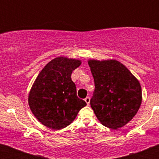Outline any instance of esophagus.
I'll list each match as a JSON object with an SVG mask.
<instances>
[{
    "label": "esophagus",
    "instance_id": "esophagus-1",
    "mask_svg": "<svg viewBox=\"0 0 159 159\" xmlns=\"http://www.w3.org/2000/svg\"><path fill=\"white\" fill-rule=\"evenodd\" d=\"M84 101L86 102L87 104L89 105V103H90V98H89V97H86V98L84 99Z\"/></svg>",
    "mask_w": 159,
    "mask_h": 159
}]
</instances>
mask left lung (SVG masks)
<instances>
[{
    "mask_svg": "<svg viewBox=\"0 0 159 159\" xmlns=\"http://www.w3.org/2000/svg\"><path fill=\"white\" fill-rule=\"evenodd\" d=\"M95 81L90 103L97 119L109 128H120L135 116L142 102L141 85L123 64L116 60H89Z\"/></svg>",
    "mask_w": 159,
    "mask_h": 159,
    "instance_id": "1",
    "label": "left lung"
}]
</instances>
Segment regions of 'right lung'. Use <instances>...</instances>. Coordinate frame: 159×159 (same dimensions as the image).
<instances>
[{
	"mask_svg": "<svg viewBox=\"0 0 159 159\" xmlns=\"http://www.w3.org/2000/svg\"><path fill=\"white\" fill-rule=\"evenodd\" d=\"M80 64L76 59L57 57L36 77L28 100L32 114L45 127L53 130L67 127L87 105L77 97L76 87L71 78Z\"/></svg>",
	"mask_w": 159,
	"mask_h": 159,
	"instance_id": "1",
	"label": "right lung"
}]
</instances>
